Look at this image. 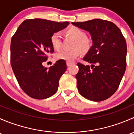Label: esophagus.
Returning a JSON list of instances; mask_svg holds the SVG:
<instances>
[{"mask_svg": "<svg viewBox=\"0 0 134 134\" xmlns=\"http://www.w3.org/2000/svg\"><path fill=\"white\" fill-rule=\"evenodd\" d=\"M74 64L73 62H67V65L68 66V67H69V66H71V65Z\"/></svg>", "mask_w": 134, "mask_h": 134, "instance_id": "obj_1", "label": "esophagus"}]
</instances>
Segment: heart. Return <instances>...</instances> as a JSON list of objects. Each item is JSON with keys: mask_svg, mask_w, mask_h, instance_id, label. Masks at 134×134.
<instances>
[{"mask_svg": "<svg viewBox=\"0 0 134 134\" xmlns=\"http://www.w3.org/2000/svg\"><path fill=\"white\" fill-rule=\"evenodd\" d=\"M67 34L75 40L74 43V49L62 50L59 51L55 55V57L59 60H64L66 62H73L80 54L81 50L83 52L88 51L91 47V42L86 37L84 32L76 27H72L67 30ZM51 42L53 48L58 50L62 47V36L59 32H55L51 36Z\"/></svg>", "mask_w": 134, "mask_h": 134, "instance_id": "1", "label": "heart"}]
</instances>
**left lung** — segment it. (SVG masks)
I'll list each match as a JSON object with an SVG mask.
<instances>
[{
	"label": "left lung",
	"instance_id": "8db88e82",
	"mask_svg": "<svg viewBox=\"0 0 134 134\" xmlns=\"http://www.w3.org/2000/svg\"><path fill=\"white\" fill-rule=\"evenodd\" d=\"M72 24L90 32L93 42L83 58L91 65L77 63L78 91L90 100H104L117 91L125 72L127 47L125 37L117 26L106 20L95 19Z\"/></svg>",
	"mask_w": 134,
	"mask_h": 134
}]
</instances>
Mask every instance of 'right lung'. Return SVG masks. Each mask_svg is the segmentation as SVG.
I'll use <instances>...</instances> for the list:
<instances>
[{
	"label": "right lung",
	"instance_id": "1",
	"mask_svg": "<svg viewBox=\"0 0 134 134\" xmlns=\"http://www.w3.org/2000/svg\"><path fill=\"white\" fill-rule=\"evenodd\" d=\"M69 25L42 19H27L12 37L11 65L20 87L29 97L45 99L58 91L59 78L67 69L65 61H57L50 68L43 63L47 54L54 52L51 36Z\"/></svg>",
	"mask_w": 134,
	"mask_h": 134
}]
</instances>
